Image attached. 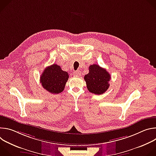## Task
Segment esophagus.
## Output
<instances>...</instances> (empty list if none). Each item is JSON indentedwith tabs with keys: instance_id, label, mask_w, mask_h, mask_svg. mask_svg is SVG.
Returning a JSON list of instances; mask_svg holds the SVG:
<instances>
[{
	"instance_id": "34e87169",
	"label": "esophagus",
	"mask_w": 156,
	"mask_h": 156,
	"mask_svg": "<svg viewBox=\"0 0 156 156\" xmlns=\"http://www.w3.org/2000/svg\"><path fill=\"white\" fill-rule=\"evenodd\" d=\"M74 75H76V76H80L81 75V72L80 70H76L74 72Z\"/></svg>"
}]
</instances>
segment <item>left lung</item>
I'll list each match as a JSON object with an SVG mask.
<instances>
[{"instance_id":"obj_1","label":"left lung","mask_w":156,"mask_h":156,"mask_svg":"<svg viewBox=\"0 0 156 156\" xmlns=\"http://www.w3.org/2000/svg\"><path fill=\"white\" fill-rule=\"evenodd\" d=\"M84 79L88 91L95 94H104L109 87L111 76L108 72L99 65L93 64L89 67V73Z\"/></svg>"}]
</instances>
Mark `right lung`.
Here are the masks:
<instances>
[{
	"instance_id": "add662e5",
	"label": "right lung",
	"mask_w": 156,
	"mask_h": 156,
	"mask_svg": "<svg viewBox=\"0 0 156 156\" xmlns=\"http://www.w3.org/2000/svg\"><path fill=\"white\" fill-rule=\"evenodd\" d=\"M69 75L60 66L53 64L44 69L40 77L42 87L52 94H58L64 90Z\"/></svg>"
}]
</instances>
